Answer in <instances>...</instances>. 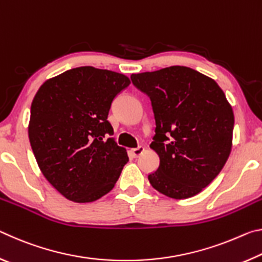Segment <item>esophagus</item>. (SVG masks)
I'll return each instance as SVG.
<instances>
[{
  "label": "esophagus",
  "instance_id": "esophagus-1",
  "mask_svg": "<svg viewBox=\"0 0 262 262\" xmlns=\"http://www.w3.org/2000/svg\"><path fill=\"white\" fill-rule=\"evenodd\" d=\"M143 152H144V147H142V145H140V147H137L135 149H130V155L134 158L141 156Z\"/></svg>",
  "mask_w": 262,
  "mask_h": 262
}]
</instances>
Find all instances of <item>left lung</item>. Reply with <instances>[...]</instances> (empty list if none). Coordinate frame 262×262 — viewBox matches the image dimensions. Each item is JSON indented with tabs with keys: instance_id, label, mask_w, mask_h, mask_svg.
<instances>
[{
	"instance_id": "8db88e82",
	"label": "left lung",
	"mask_w": 262,
	"mask_h": 262,
	"mask_svg": "<svg viewBox=\"0 0 262 262\" xmlns=\"http://www.w3.org/2000/svg\"><path fill=\"white\" fill-rule=\"evenodd\" d=\"M150 97L156 121L150 148L159 156L152 187L168 198H192L214 180L232 149L231 105L214 79L184 66L132 74Z\"/></svg>"
}]
</instances>
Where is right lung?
Returning a JSON list of instances; mask_svg holds the SVG:
<instances>
[{"instance_id":"1","label":"right lung","mask_w":262,"mask_h":262,"mask_svg":"<svg viewBox=\"0 0 262 262\" xmlns=\"http://www.w3.org/2000/svg\"><path fill=\"white\" fill-rule=\"evenodd\" d=\"M130 84L126 75L91 66L48 78L31 105L29 139L41 173L76 203L94 202L113 189L127 151L107 120L115 96Z\"/></svg>"}]
</instances>
